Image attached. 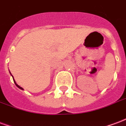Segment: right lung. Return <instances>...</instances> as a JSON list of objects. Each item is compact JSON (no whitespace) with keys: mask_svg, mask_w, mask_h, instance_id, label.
Segmentation results:
<instances>
[{"mask_svg":"<svg viewBox=\"0 0 126 126\" xmlns=\"http://www.w3.org/2000/svg\"><path fill=\"white\" fill-rule=\"evenodd\" d=\"M9 72H10V71H9ZM10 74H11V72H10ZM11 76H12V75H11ZM12 77H13V76H12ZM13 81H14V83H15V85H16V86L19 88V89H21V90H23V88H21V86H19V85H18L16 83V82H15V79H14V78H13Z\"/></svg>","mask_w":126,"mask_h":126,"instance_id":"right-lung-1","label":"right lung"}]
</instances>
